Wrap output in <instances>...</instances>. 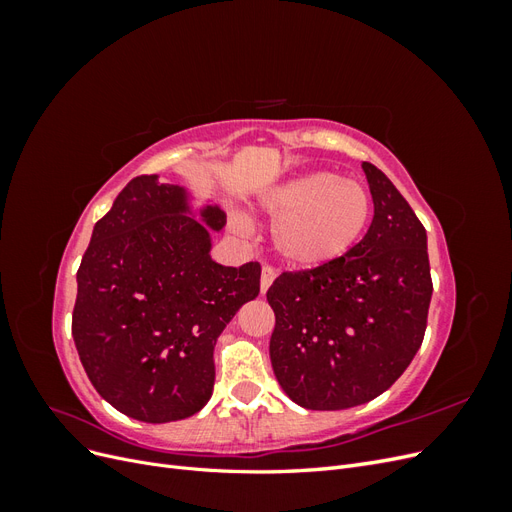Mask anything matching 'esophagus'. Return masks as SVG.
Wrapping results in <instances>:
<instances>
[{"label": "esophagus", "mask_w": 512, "mask_h": 512, "mask_svg": "<svg viewBox=\"0 0 512 512\" xmlns=\"http://www.w3.org/2000/svg\"><path fill=\"white\" fill-rule=\"evenodd\" d=\"M273 280H275V269L273 267H262V271H260V292L262 294H265L271 288Z\"/></svg>", "instance_id": "esophagus-1"}]
</instances>
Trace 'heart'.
Segmentation results:
<instances>
[{
	"mask_svg": "<svg viewBox=\"0 0 512 512\" xmlns=\"http://www.w3.org/2000/svg\"><path fill=\"white\" fill-rule=\"evenodd\" d=\"M273 224V250L286 267L314 271L352 252L371 224L374 198L361 181L331 170H312L290 177L258 198ZM247 232L243 218L235 220Z\"/></svg>",
	"mask_w": 512,
	"mask_h": 512,
	"instance_id": "heart-1",
	"label": "heart"
}]
</instances>
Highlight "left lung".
Here are the masks:
<instances>
[{"label": "left lung", "instance_id": "obj_1", "mask_svg": "<svg viewBox=\"0 0 512 512\" xmlns=\"http://www.w3.org/2000/svg\"><path fill=\"white\" fill-rule=\"evenodd\" d=\"M374 220L327 267L282 273L267 290L282 391L307 410H346L382 395L423 344L431 301L427 232L406 198L363 162Z\"/></svg>", "mask_w": 512, "mask_h": 512}]
</instances>
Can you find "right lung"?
<instances>
[{
  "label": "right lung",
  "mask_w": 512,
  "mask_h": 512,
  "mask_svg": "<svg viewBox=\"0 0 512 512\" xmlns=\"http://www.w3.org/2000/svg\"><path fill=\"white\" fill-rule=\"evenodd\" d=\"M226 213L185 185L132 179L96 222L76 273L72 337L94 389L143 423L181 421L213 393V348L260 292V265L211 258Z\"/></svg>",
  "instance_id": "right-lung-1"
}]
</instances>
